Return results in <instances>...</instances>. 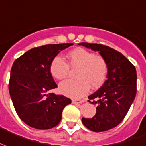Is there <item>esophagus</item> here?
Masks as SVG:
<instances>
[{
	"instance_id": "esophagus-1",
	"label": "esophagus",
	"mask_w": 146,
	"mask_h": 146,
	"mask_svg": "<svg viewBox=\"0 0 146 146\" xmlns=\"http://www.w3.org/2000/svg\"><path fill=\"white\" fill-rule=\"evenodd\" d=\"M83 100H72V103L73 104H78V103H83Z\"/></svg>"
}]
</instances>
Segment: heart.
<instances>
[{"mask_svg":"<svg viewBox=\"0 0 146 146\" xmlns=\"http://www.w3.org/2000/svg\"><path fill=\"white\" fill-rule=\"evenodd\" d=\"M69 64L72 68H77L76 80H67L59 86L62 94L73 99L83 97L90 90V86L97 89L105 82L108 73V64L102 56L83 48H76L67 54ZM50 73L57 80L67 77L70 71L68 63L60 56H56L50 63Z\"/></svg>","mask_w":146,"mask_h":146,"instance_id":"1","label":"heart"}]
</instances>
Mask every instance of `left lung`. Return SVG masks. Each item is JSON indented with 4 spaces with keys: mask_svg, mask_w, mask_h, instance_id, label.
<instances>
[{
    "mask_svg": "<svg viewBox=\"0 0 146 146\" xmlns=\"http://www.w3.org/2000/svg\"><path fill=\"white\" fill-rule=\"evenodd\" d=\"M93 51H98L108 64L106 80L88 98L96 104L93 118L82 119L86 127L93 132H104L117 126L127 114L136 94V70L125 56L113 48L97 43H81Z\"/></svg>",
    "mask_w": 146,
    "mask_h": 146,
    "instance_id": "1",
    "label": "left lung"
}]
</instances>
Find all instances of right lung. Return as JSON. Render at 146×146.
Listing matches in <instances>:
<instances>
[{
  "instance_id": "right-lung-1",
  "label": "right lung",
  "mask_w": 146,
  "mask_h": 146,
  "mask_svg": "<svg viewBox=\"0 0 146 146\" xmlns=\"http://www.w3.org/2000/svg\"><path fill=\"white\" fill-rule=\"evenodd\" d=\"M73 43L48 44L27 51L14 61L11 70L9 93L17 114L27 125L49 129L59 124L62 112L71 100L47 92L57 87L50 63L60 51Z\"/></svg>"
}]
</instances>
